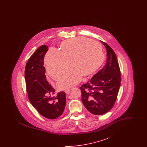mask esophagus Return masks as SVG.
I'll use <instances>...</instances> for the list:
<instances>
[{
  "instance_id": "esophagus-1",
  "label": "esophagus",
  "mask_w": 147,
  "mask_h": 147,
  "mask_svg": "<svg viewBox=\"0 0 147 147\" xmlns=\"http://www.w3.org/2000/svg\"><path fill=\"white\" fill-rule=\"evenodd\" d=\"M64 91H65V92L67 94H68L70 93V91H71V89H67V90H65Z\"/></svg>"
}]
</instances>
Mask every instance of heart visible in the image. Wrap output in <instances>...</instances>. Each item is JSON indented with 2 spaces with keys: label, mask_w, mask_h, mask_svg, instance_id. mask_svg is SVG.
<instances>
[{
  "label": "heart",
  "mask_w": 147,
  "mask_h": 147,
  "mask_svg": "<svg viewBox=\"0 0 147 147\" xmlns=\"http://www.w3.org/2000/svg\"><path fill=\"white\" fill-rule=\"evenodd\" d=\"M60 47V51L49 49L45 57L47 71L56 80L71 70V64L76 69L58 83L60 89L77 85L83 76L92 75L105 61V55L101 45L85 37L65 40L61 43Z\"/></svg>",
  "instance_id": "b5f03b06"
}]
</instances>
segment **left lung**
<instances>
[{
	"mask_svg": "<svg viewBox=\"0 0 147 147\" xmlns=\"http://www.w3.org/2000/svg\"><path fill=\"white\" fill-rule=\"evenodd\" d=\"M106 49L107 61L105 66L91 80L80 87L82 101L89 112L101 115L109 111L115 104L121 84L119 62L113 49L101 41Z\"/></svg>",
	"mask_w": 147,
	"mask_h": 147,
	"instance_id": "1",
	"label": "left lung"
}]
</instances>
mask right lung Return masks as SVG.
<instances>
[{
	"label": "right lung",
	"mask_w": 147,
	"mask_h": 147,
	"mask_svg": "<svg viewBox=\"0 0 147 147\" xmlns=\"http://www.w3.org/2000/svg\"><path fill=\"white\" fill-rule=\"evenodd\" d=\"M47 51V46L42 45L30 57L25 67V79L31 104L43 117L52 119L63 113L66 95L62 91L54 95L55 90L46 79L43 60Z\"/></svg>",
	"instance_id": "add662e5"
}]
</instances>
